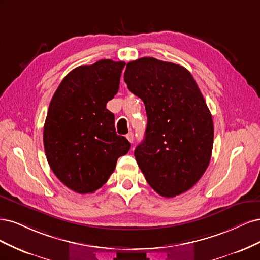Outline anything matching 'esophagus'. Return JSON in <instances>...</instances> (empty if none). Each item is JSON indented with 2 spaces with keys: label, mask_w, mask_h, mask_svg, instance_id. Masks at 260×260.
Listing matches in <instances>:
<instances>
[{
  "label": "esophagus",
  "mask_w": 260,
  "mask_h": 260,
  "mask_svg": "<svg viewBox=\"0 0 260 260\" xmlns=\"http://www.w3.org/2000/svg\"><path fill=\"white\" fill-rule=\"evenodd\" d=\"M126 138L128 139V141L131 142V144H133V142H134V140H135V137H134V134H133L132 132L127 134V135H126Z\"/></svg>",
  "instance_id": "esophagus-1"
}]
</instances>
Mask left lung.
Masks as SVG:
<instances>
[{
    "mask_svg": "<svg viewBox=\"0 0 260 260\" xmlns=\"http://www.w3.org/2000/svg\"><path fill=\"white\" fill-rule=\"evenodd\" d=\"M124 81L145 104L148 123L135 157L158 194L191 189L211 161L212 114L191 73L182 66L142 57L127 63Z\"/></svg>",
    "mask_w": 260,
    "mask_h": 260,
    "instance_id": "obj_1",
    "label": "left lung"
}]
</instances>
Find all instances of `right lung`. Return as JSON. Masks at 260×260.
<instances>
[{"label": "right lung", "mask_w": 260, "mask_h": 260, "mask_svg": "<svg viewBox=\"0 0 260 260\" xmlns=\"http://www.w3.org/2000/svg\"><path fill=\"white\" fill-rule=\"evenodd\" d=\"M124 61L99 60L66 75L49 104L43 132L52 171L66 187L93 193L113 173L129 141L116 134L106 108L118 93Z\"/></svg>", "instance_id": "right-lung-1"}]
</instances>
